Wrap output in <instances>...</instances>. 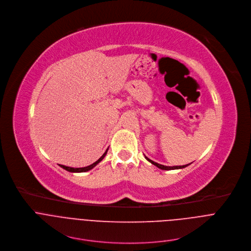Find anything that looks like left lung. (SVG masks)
<instances>
[{
  "mask_svg": "<svg viewBox=\"0 0 251 251\" xmlns=\"http://www.w3.org/2000/svg\"><path fill=\"white\" fill-rule=\"evenodd\" d=\"M145 158H146V160H148L150 163L151 164H153V165H155V166H157L158 168H160V169H162V170H174V169H182V168H185V167H187L189 164H187V165H182V166H164V165H161V164H158V163H156V162H154V161H152L151 159H149L148 157H146L145 156Z\"/></svg>",
  "mask_w": 251,
  "mask_h": 251,
  "instance_id": "1",
  "label": "left lung"
}]
</instances>
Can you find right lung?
<instances>
[{
    "mask_svg": "<svg viewBox=\"0 0 251 251\" xmlns=\"http://www.w3.org/2000/svg\"><path fill=\"white\" fill-rule=\"evenodd\" d=\"M107 151H108V149L106 150V152L100 157L96 162H94L93 164H91V165H89V166H87V167H82V168H72V167H68V166H64V165H60L59 164V166L60 167H62L63 169H65V170H67V171H69V172H86V171H89V170H91L92 168H94L99 162H101L103 159H104V157L106 156V154H107Z\"/></svg>",
    "mask_w": 251,
    "mask_h": 251,
    "instance_id": "obj_1",
    "label": "right lung"
}]
</instances>
